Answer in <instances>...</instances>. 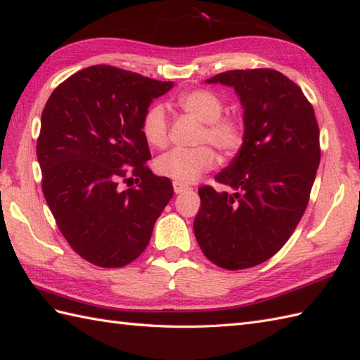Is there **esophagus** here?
Segmentation results:
<instances>
[{
	"label": "esophagus",
	"mask_w": 360,
	"mask_h": 360,
	"mask_svg": "<svg viewBox=\"0 0 360 360\" xmlns=\"http://www.w3.org/2000/svg\"><path fill=\"white\" fill-rule=\"evenodd\" d=\"M173 190H174V193H182V191L190 190V187L186 186V184H181V182H178V181H174V182H173Z\"/></svg>",
	"instance_id": "1"
}]
</instances>
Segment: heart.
Here are the masks:
<instances>
[{
    "label": "heart",
    "mask_w": 360,
    "mask_h": 360,
    "mask_svg": "<svg viewBox=\"0 0 360 360\" xmlns=\"http://www.w3.org/2000/svg\"><path fill=\"white\" fill-rule=\"evenodd\" d=\"M182 112L202 122L199 142H210L224 155H233L244 142V124L236 116H224L222 99L212 90L195 89L182 91L176 98ZM167 113L160 104L150 105L142 115L141 131L147 144L161 148L167 144ZM212 147L199 146L195 148H172L156 160L158 173L178 182H193L200 173L212 169L214 164Z\"/></svg>",
    "instance_id": "b5f03b06"
}]
</instances>
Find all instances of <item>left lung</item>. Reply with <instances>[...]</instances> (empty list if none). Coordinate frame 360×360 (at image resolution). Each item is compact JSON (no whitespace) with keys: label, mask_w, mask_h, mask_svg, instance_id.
<instances>
[{"label":"left lung","mask_w":360,"mask_h":360,"mask_svg":"<svg viewBox=\"0 0 360 360\" xmlns=\"http://www.w3.org/2000/svg\"><path fill=\"white\" fill-rule=\"evenodd\" d=\"M207 82L236 90L245 136L214 178L232 191L198 190L193 230L208 261L244 270L278 253L304 216L321 162L319 125L300 87L278 70H229Z\"/></svg>","instance_id":"8db88e82"}]
</instances>
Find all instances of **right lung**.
Segmentation results:
<instances>
[{
	"label": "right lung",
	"mask_w": 360,
	"mask_h": 360,
	"mask_svg": "<svg viewBox=\"0 0 360 360\" xmlns=\"http://www.w3.org/2000/svg\"><path fill=\"white\" fill-rule=\"evenodd\" d=\"M172 81L112 65H91L58 86L41 115L37 156L43 193L69 245L82 259L120 269L144 252L173 196L155 176L142 115ZM130 166V169H125ZM138 186L122 191L121 181Z\"/></svg>",
	"instance_id": "obj_1"
}]
</instances>
